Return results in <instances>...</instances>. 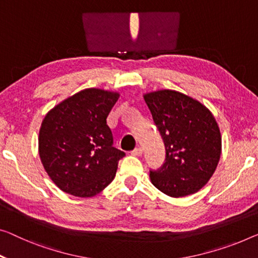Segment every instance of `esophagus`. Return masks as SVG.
<instances>
[{
  "mask_svg": "<svg viewBox=\"0 0 258 258\" xmlns=\"http://www.w3.org/2000/svg\"><path fill=\"white\" fill-rule=\"evenodd\" d=\"M131 154H132L133 156H141L142 148H141V147H138V148H136V149H133V151L131 152Z\"/></svg>",
  "mask_w": 258,
  "mask_h": 258,
  "instance_id": "34e87169",
  "label": "esophagus"
}]
</instances>
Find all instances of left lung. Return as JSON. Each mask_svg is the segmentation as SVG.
<instances>
[{
  "label": "left lung",
  "instance_id": "1",
  "mask_svg": "<svg viewBox=\"0 0 258 258\" xmlns=\"http://www.w3.org/2000/svg\"><path fill=\"white\" fill-rule=\"evenodd\" d=\"M145 102L162 134L167 159L151 171V182L172 198L199 191L212 177L221 156V133L207 107L183 92H146Z\"/></svg>",
  "mask_w": 258,
  "mask_h": 258
}]
</instances>
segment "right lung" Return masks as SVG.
<instances>
[{
    "label": "right lung",
    "instance_id": "obj_1",
    "mask_svg": "<svg viewBox=\"0 0 258 258\" xmlns=\"http://www.w3.org/2000/svg\"><path fill=\"white\" fill-rule=\"evenodd\" d=\"M119 96L118 91L88 88L46 113L38 152L45 171L61 191L90 198L113 180L125 153L112 146L106 118Z\"/></svg>",
    "mask_w": 258,
    "mask_h": 258
}]
</instances>
